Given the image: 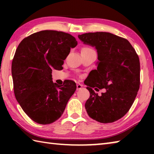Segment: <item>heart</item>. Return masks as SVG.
<instances>
[{
    "mask_svg": "<svg viewBox=\"0 0 154 154\" xmlns=\"http://www.w3.org/2000/svg\"><path fill=\"white\" fill-rule=\"evenodd\" d=\"M81 60L83 62V64H84L85 65H89L91 63L90 60L86 58L83 54H82V56H81Z\"/></svg>",
    "mask_w": 154,
    "mask_h": 154,
    "instance_id": "heart-1",
    "label": "heart"
}]
</instances>
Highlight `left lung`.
<instances>
[{
	"instance_id": "obj_1",
	"label": "left lung",
	"mask_w": 154,
	"mask_h": 154,
	"mask_svg": "<svg viewBox=\"0 0 154 154\" xmlns=\"http://www.w3.org/2000/svg\"><path fill=\"white\" fill-rule=\"evenodd\" d=\"M77 41L69 34L42 30L23 39L15 51L11 71L15 98L34 122L49 124L60 118L73 94L70 83L52 81Z\"/></svg>"
}]
</instances>
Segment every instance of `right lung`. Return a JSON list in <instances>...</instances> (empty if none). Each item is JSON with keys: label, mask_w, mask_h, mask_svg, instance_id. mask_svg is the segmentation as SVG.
I'll list each match as a JSON object with an SVG mask.
<instances>
[{"label": "right lung", "mask_w": 154, "mask_h": 154, "mask_svg": "<svg viewBox=\"0 0 154 154\" xmlns=\"http://www.w3.org/2000/svg\"><path fill=\"white\" fill-rule=\"evenodd\" d=\"M78 37L97 51L94 87L105 89L98 94L90 93L85 104L88 116L100 123L118 120L129 111L139 89V57L128 41L113 34L89 32Z\"/></svg>", "instance_id": "obj_1"}]
</instances>
